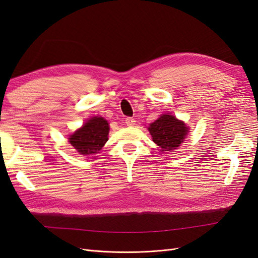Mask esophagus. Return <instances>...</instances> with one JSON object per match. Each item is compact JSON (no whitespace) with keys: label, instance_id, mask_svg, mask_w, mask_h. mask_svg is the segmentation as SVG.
<instances>
[{"label":"esophagus","instance_id":"esophagus-1","mask_svg":"<svg viewBox=\"0 0 258 258\" xmlns=\"http://www.w3.org/2000/svg\"><path fill=\"white\" fill-rule=\"evenodd\" d=\"M124 122H126L127 126H135L136 119L134 118V117H127V118L124 119Z\"/></svg>","mask_w":258,"mask_h":258}]
</instances>
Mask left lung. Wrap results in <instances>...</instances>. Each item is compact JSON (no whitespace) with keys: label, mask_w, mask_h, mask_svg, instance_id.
Here are the masks:
<instances>
[{"label":"left lung","mask_w":258,"mask_h":258,"mask_svg":"<svg viewBox=\"0 0 258 258\" xmlns=\"http://www.w3.org/2000/svg\"><path fill=\"white\" fill-rule=\"evenodd\" d=\"M154 143L160 146L163 152L175 150L179 146L188 132L186 124L173 115L163 114L148 127Z\"/></svg>","instance_id":"obj_1"}]
</instances>
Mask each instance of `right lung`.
Returning <instances> with one entry per match:
<instances>
[{
    "label": "right lung",
    "mask_w": 258,
    "mask_h": 258,
    "mask_svg": "<svg viewBox=\"0 0 258 258\" xmlns=\"http://www.w3.org/2000/svg\"><path fill=\"white\" fill-rule=\"evenodd\" d=\"M108 122L103 117H92L70 136L69 142L82 155L98 153L107 141Z\"/></svg>",
    "instance_id": "obj_1"
}]
</instances>
